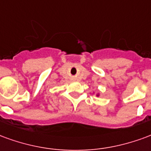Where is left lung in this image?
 Returning <instances> with one entry per match:
<instances>
[{"mask_svg": "<svg viewBox=\"0 0 151 151\" xmlns=\"http://www.w3.org/2000/svg\"><path fill=\"white\" fill-rule=\"evenodd\" d=\"M97 96H98V94H97Z\"/></svg>", "mask_w": 151, "mask_h": 151, "instance_id": "8db88e82", "label": "left lung"}]
</instances>
